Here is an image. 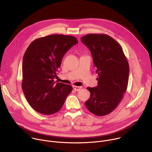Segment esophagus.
<instances>
[{"label":"esophagus","mask_w":152,"mask_h":152,"mask_svg":"<svg viewBox=\"0 0 152 152\" xmlns=\"http://www.w3.org/2000/svg\"><path fill=\"white\" fill-rule=\"evenodd\" d=\"M73 89H74L75 91H79V90L82 88L81 86H75V85H73Z\"/></svg>","instance_id":"1"}]
</instances>
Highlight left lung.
<instances>
[{"instance_id":"8db88e82","label":"left lung","mask_w":152,"mask_h":152,"mask_svg":"<svg viewBox=\"0 0 152 152\" xmlns=\"http://www.w3.org/2000/svg\"><path fill=\"white\" fill-rule=\"evenodd\" d=\"M81 41L91 51L99 76L97 87H87L91 94L85 103L93 114L104 116L115 109L126 91L129 63L121 46L110 36L90 34Z\"/></svg>"}]
</instances>
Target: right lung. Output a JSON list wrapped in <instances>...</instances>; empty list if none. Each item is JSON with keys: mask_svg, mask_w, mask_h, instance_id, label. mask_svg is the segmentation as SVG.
<instances>
[{"mask_svg": "<svg viewBox=\"0 0 152 152\" xmlns=\"http://www.w3.org/2000/svg\"><path fill=\"white\" fill-rule=\"evenodd\" d=\"M78 42L70 35L54 34L37 38L23 58L21 86L29 104L37 112L50 115L59 111L72 91L70 85L54 81L66 53Z\"/></svg>", "mask_w": 152, "mask_h": 152, "instance_id": "right-lung-1", "label": "right lung"}]
</instances>
